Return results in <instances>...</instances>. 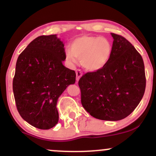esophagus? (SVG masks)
<instances>
[{
    "instance_id": "1",
    "label": "esophagus",
    "mask_w": 156,
    "mask_h": 156,
    "mask_svg": "<svg viewBox=\"0 0 156 156\" xmlns=\"http://www.w3.org/2000/svg\"><path fill=\"white\" fill-rule=\"evenodd\" d=\"M76 80H77V81H78V80H79L80 77L82 76L83 73H82L81 70H80V69H76Z\"/></svg>"
}]
</instances>
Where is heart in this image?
<instances>
[{
    "instance_id": "obj_1",
    "label": "heart",
    "mask_w": 156,
    "mask_h": 156,
    "mask_svg": "<svg viewBox=\"0 0 156 156\" xmlns=\"http://www.w3.org/2000/svg\"><path fill=\"white\" fill-rule=\"evenodd\" d=\"M112 53V45L105 37L83 35L77 37L65 51L68 62L76 63L80 59L83 68L89 71H97L104 67Z\"/></svg>"
}]
</instances>
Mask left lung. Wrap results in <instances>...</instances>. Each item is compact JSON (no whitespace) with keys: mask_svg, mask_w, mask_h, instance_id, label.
Instances as JSON below:
<instances>
[{"mask_svg":"<svg viewBox=\"0 0 156 156\" xmlns=\"http://www.w3.org/2000/svg\"><path fill=\"white\" fill-rule=\"evenodd\" d=\"M112 53L104 67L84 74L78 81L81 104L96 119L117 121L130 115L144 94L142 57L122 36L111 33Z\"/></svg>","mask_w":156,"mask_h":156,"instance_id":"8db88e82","label":"left lung"}]
</instances>
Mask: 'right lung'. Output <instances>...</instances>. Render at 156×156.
Returning <instances> with one entry per match:
<instances>
[{"mask_svg": "<svg viewBox=\"0 0 156 156\" xmlns=\"http://www.w3.org/2000/svg\"><path fill=\"white\" fill-rule=\"evenodd\" d=\"M64 47L56 34L40 36L20 54L16 63V106L21 117L39 129H50L58 123V98L76 82L75 71L63 64Z\"/></svg>", "mask_w": 156, "mask_h": 156, "instance_id": "right-lung-1", "label": "right lung"}]
</instances>
